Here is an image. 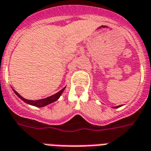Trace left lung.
<instances>
[{
  "mask_svg": "<svg viewBox=\"0 0 151 151\" xmlns=\"http://www.w3.org/2000/svg\"><path fill=\"white\" fill-rule=\"evenodd\" d=\"M120 106L121 105H119V106H116V107H114V108H119V107H120Z\"/></svg>",
  "mask_w": 151,
  "mask_h": 151,
  "instance_id": "8db88e82",
  "label": "left lung"
}]
</instances>
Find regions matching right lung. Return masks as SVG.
Returning a JSON list of instances; mask_svg holds the SVG:
<instances>
[{"mask_svg":"<svg viewBox=\"0 0 151 151\" xmlns=\"http://www.w3.org/2000/svg\"><path fill=\"white\" fill-rule=\"evenodd\" d=\"M64 90H65V88H63L62 90H60L59 92H58L57 93H55V94L52 95V96H48V97H47V98L40 99V100H38V101H30V100H26V99L23 98L22 96H20V95H19L14 90H13V91H14V93H15L17 96H19V98L21 99V100H22L24 102H26V104H30V105L36 106V107H38V108H41V107L47 105V104H50L56 101L60 97V96L61 95V93H62V92L64 91Z\"/></svg>","mask_w":151,"mask_h":151,"instance_id":"1","label":"right lung"}]
</instances>
